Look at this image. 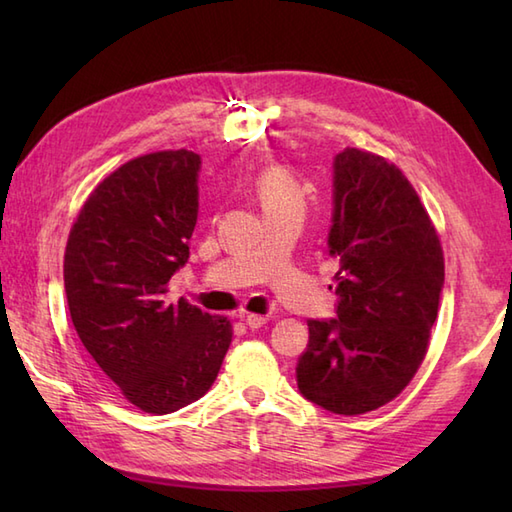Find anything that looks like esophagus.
Listing matches in <instances>:
<instances>
[{"mask_svg": "<svg viewBox=\"0 0 512 512\" xmlns=\"http://www.w3.org/2000/svg\"><path fill=\"white\" fill-rule=\"evenodd\" d=\"M246 325L250 330H259L262 328V325H266L268 323V317L266 314H246Z\"/></svg>", "mask_w": 512, "mask_h": 512, "instance_id": "34e87169", "label": "esophagus"}]
</instances>
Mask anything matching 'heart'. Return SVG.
Listing matches in <instances>:
<instances>
[{
    "label": "heart",
    "instance_id": "obj_1",
    "mask_svg": "<svg viewBox=\"0 0 512 512\" xmlns=\"http://www.w3.org/2000/svg\"><path fill=\"white\" fill-rule=\"evenodd\" d=\"M255 191L259 202L264 206V211L290 204L303 206V200H306V193H303V187L295 178V173L279 165L266 167L257 173Z\"/></svg>",
    "mask_w": 512,
    "mask_h": 512
}]
</instances>
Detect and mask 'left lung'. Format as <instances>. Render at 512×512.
I'll use <instances>...</instances> for the list:
<instances>
[{
    "label": "left lung",
    "instance_id": "obj_1",
    "mask_svg": "<svg viewBox=\"0 0 512 512\" xmlns=\"http://www.w3.org/2000/svg\"><path fill=\"white\" fill-rule=\"evenodd\" d=\"M328 253L339 262L336 317L310 319L301 396L356 416L394 400L416 374L444 288V257L402 171L345 147L332 162Z\"/></svg>",
    "mask_w": 512,
    "mask_h": 512
}]
</instances>
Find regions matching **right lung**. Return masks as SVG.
<instances>
[{
	"instance_id": "obj_1",
	"label": "right lung",
	"mask_w": 512,
	"mask_h": 512,
	"mask_svg": "<svg viewBox=\"0 0 512 512\" xmlns=\"http://www.w3.org/2000/svg\"><path fill=\"white\" fill-rule=\"evenodd\" d=\"M202 158L129 160L83 204L63 259L70 317L99 372L147 413L202 398L231 345V323L178 301L167 284L189 259Z\"/></svg>"
}]
</instances>
